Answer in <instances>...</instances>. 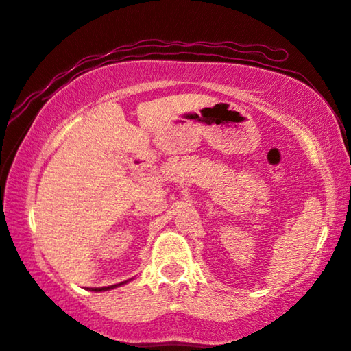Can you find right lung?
<instances>
[{
    "label": "right lung",
    "instance_id": "right-lung-1",
    "mask_svg": "<svg viewBox=\"0 0 351 351\" xmlns=\"http://www.w3.org/2000/svg\"><path fill=\"white\" fill-rule=\"evenodd\" d=\"M128 281H130V279H128ZM128 281H123V282H120V284H114V286H107V287H91L90 291H93V292H106V291H110V289L123 286V284H127Z\"/></svg>",
    "mask_w": 351,
    "mask_h": 351
}]
</instances>
